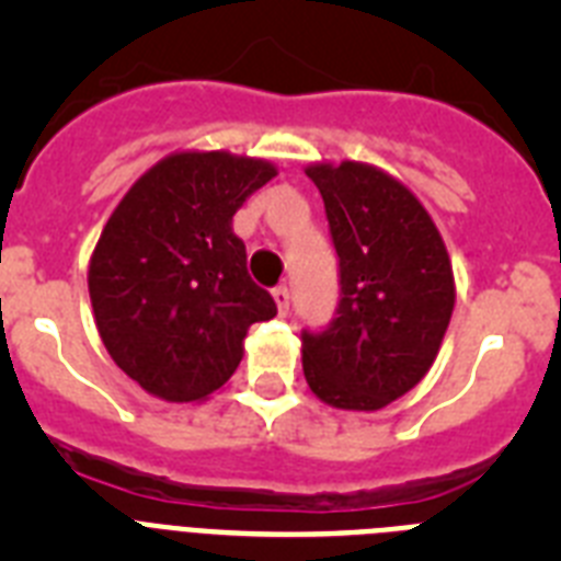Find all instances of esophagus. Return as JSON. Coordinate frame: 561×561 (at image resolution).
I'll return each mask as SVG.
<instances>
[{
  "instance_id": "34e87169",
  "label": "esophagus",
  "mask_w": 561,
  "mask_h": 561,
  "mask_svg": "<svg viewBox=\"0 0 561 561\" xmlns=\"http://www.w3.org/2000/svg\"><path fill=\"white\" fill-rule=\"evenodd\" d=\"M272 295H275V304H277V311H280V314H289V306H291V291H289V286H275V289H272Z\"/></svg>"
}]
</instances>
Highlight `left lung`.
<instances>
[{
	"mask_svg": "<svg viewBox=\"0 0 561 561\" xmlns=\"http://www.w3.org/2000/svg\"><path fill=\"white\" fill-rule=\"evenodd\" d=\"M340 261V304L304 329V374L325 404L381 410L433 365L455 309L447 247L408 187L362 162L306 168Z\"/></svg>",
	"mask_w": 561,
	"mask_h": 561,
	"instance_id": "left-lung-1",
	"label": "left lung"
}]
</instances>
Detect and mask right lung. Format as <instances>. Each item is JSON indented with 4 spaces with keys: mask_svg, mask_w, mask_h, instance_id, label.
I'll use <instances>...</instances> for the list:
<instances>
[{
    "mask_svg": "<svg viewBox=\"0 0 561 561\" xmlns=\"http://www.w3.org/2000/svg\"><path fill=\"white\" fill-rule=\"evenodd\" d=\"M227 151L165 157L106 221L89 264V297L108 356L142 390L199 401L236 374L252 323L277 314L247 272L232 216L275 176Z\"/></svg>",
    "mask_w": 561,
    "mask_h": 561,
    "instance_id": "1",
    "label": "right lung"
}]
</instances>
